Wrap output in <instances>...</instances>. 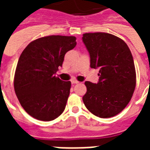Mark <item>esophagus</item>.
<instances>
[{"label": "esophagus", "instance_id": "1", "mask_svg": "<svg viewBox=\"0 0 150 150\" xmlns=\"http://www.w3.org/2000/svg\"><path fill=\"white\" fill-rule=\"evenodd\" d=\"M79 81H77V80H71V84L75 85V84H78L79 83Z\"/></svg>", "mask_w": 150, "mask_h": 150}]
</instances>
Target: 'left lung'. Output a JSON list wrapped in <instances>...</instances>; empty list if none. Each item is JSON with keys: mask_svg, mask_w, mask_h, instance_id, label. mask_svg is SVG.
<instances>
[{"mask_svg": "<svg viewBox=\"0 0 150 150\" xmlns=\"http://www.w3.org/2000/svg\"><path fill=\"white\" fill-rule=\"evenodd\" d=\"M82 41L90 56V67L100 68L98 83L86 82L82 97L92 114L111 117L123 110L132 97L136 84L135 64L123 40L107 33H85Z\"/></svg>", "mask_w": 150, "mask_h": 150, "instance_id": "left-lung-1", "label": "left lung"}]
</instances>
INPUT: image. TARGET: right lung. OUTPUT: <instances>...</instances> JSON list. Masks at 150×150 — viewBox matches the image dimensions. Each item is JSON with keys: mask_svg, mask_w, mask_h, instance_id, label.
<instances>
[{"mask_svg": "<svg viewBox=\"0 0 150 150\" xmlns=\"http://www.w3.org/2000/svg\"><path fill=\"white\" fill-rule=\"evenodd\" d=\"M75 46V36H48L32 41L20 55L14 88L20 104L34 118L53 121L64 110L71 82H64L55 73Z\"/></svg>", "mask_w": 150, "mask_h": 150, "instance_id": "right-lung-1", "label": "right lung"}]
</instances>
